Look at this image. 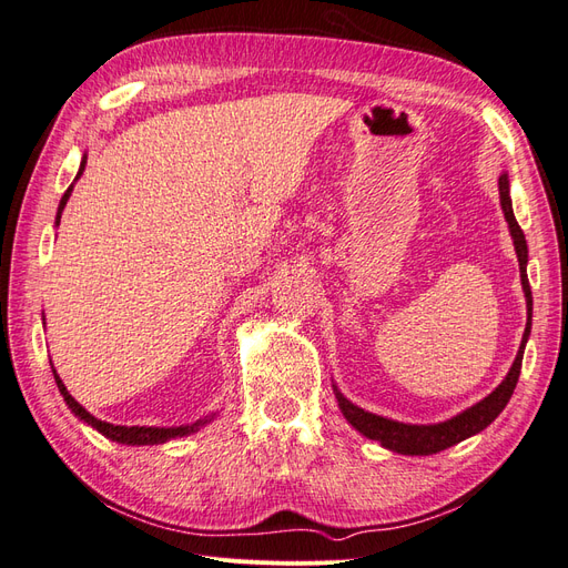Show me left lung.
I'll list each match as a JSON object with an SVG mask.
<instances>
[{
    "label": "left lung",
    "mask_w": 568,
    "mask_h": 568,
    "mask_svg": "<svg viewBox=\"0 0 568 568\" xmlns=\"http://www.w3.org/2000/svg\"><path fill=\"white\" fill-rule=\"evenodd\" d=\"M500 203H503V211L505 217L509 222V232L514 239V248H517V257H519V270H521V284L526 291V303H528V322H526V332H524V341H521V348L517 353V359H514V365L509 369V374L505 376V382L497 386L488 398H484L480 403H476L474 407H469L467 412H462V415L443 422V424H434V426H415V424H400V422H393V419H384V417H376L372 412L359 409L357 405H353L351 400L343 398V395L336 390V398H338V407L346 419L357 428L359 434L372 438V440H379L384 448L395 450V453H403V455H434L440 453L445 448H450V445L469 438L478 432H484V428L500 415L505 409V405L509 403L514 388H517L519 382V374H521V359H524V346H526V338L530 332V286H528V277H526V261H528V248H526V236L519 227L517 217H514L511 211V199H509V180L507 175H500Z\"/></svg>",
    "instance_id": "left-lung-1"
}]
</instances>
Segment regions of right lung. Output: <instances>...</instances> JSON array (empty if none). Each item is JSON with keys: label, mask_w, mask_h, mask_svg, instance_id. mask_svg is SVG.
Instances as JSON below:
<instances>
[{"label": "right lung", "mask_w": 568, "mask_h": 568, "mask_svg": "<svg viewBox=\"0 0 568 568\" xmlns=\"http://www.w3.org/2000/svg\"><path fill=\"white\" fill-rule=\"evenodd\" d=\"M82 170H84V159H82V163H80V173H78V178L82 175ZM75 178V180H78ZM71 192H73V184L65 189V194L61 196V203H59V215H57V225H59V220H61V211H63V205H65V201H68V196H71ZM51 372H54V367H51ZM54 379H57V386H59V390H61V395H63V400L68 403V407H71L75 415L82 419V422H88V424H92L99 434H104L106 438H111V440H118V443H125V445H153V443H165V440H170V438H182V436H189V434H194V432H199V426L201 424H205V422H211L213 417H209V419H201V422H196V424H189V426H175V428H156V426H115V424H109V422H101V419H97V417H92L88 409H84L80 403H75V398L71 393L65 390V386H63V382L59 379V374L54 372Z\"/></svg>", "instance_id": "1"}]
</instances>
